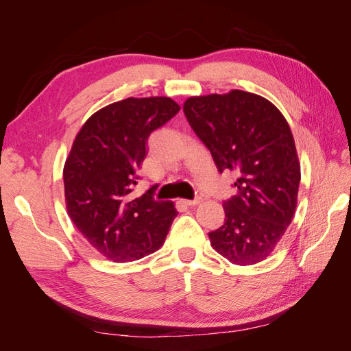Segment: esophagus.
<instances>
[{
	"mask_svg": "<svg viewBox=\"0 0 351 351\" xmlns=\"http://www.w3.org/2000/svg\"><path fill=\"white\" fill-rule=\"evenodd\" d=\"M200 197H195V199H192V200H189V199H184L183 200V204L184 205H187V206H195V205H197V204H200Z\"/></svg>",
	"mask_w": 351,
	"mask_h": 351,
	"instance_id": "34e87169",
	"label": "esophagus"
}]
</instances>
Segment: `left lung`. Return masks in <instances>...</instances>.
<instances>
[{"label": "left lung", "instance_id": "left-lung-1", "mask_svg": "<svg viewBox=\"0 0 351 351\" xmlns=\"http://www.w3.org/2000/svg\"><path fill=\"white\" fill-rule=\"evenodd\" d=\"M183 111L218 171L237 176L226 222L209 232L212 247L236 265L263 261L297 205L300 164L289 123L268 99L243 90L192 97Z\"/></svg>", "mask_w": 351, "mask_h": 351}]
</instances>
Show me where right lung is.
Here are the masks:
<instances>
[{
	"label": "right lung",
	"mask_w": 351,
	"mask_h": 351,
	"mask_svg": "<svg viewBox=\"0 0 351 351\" xmlns=\"http://www.w3.org/2000/svg\"><path fill=\"white\" fill-rule=\"evenodd\" d=\"M180 111L169 98H127L84 123L64 165V193L74 226L114 262H129L164 244L177 210L155 200L156 184L136 197L146 142Z\"/></svg>",
	"instance_id": "1"
}]
</instances>
